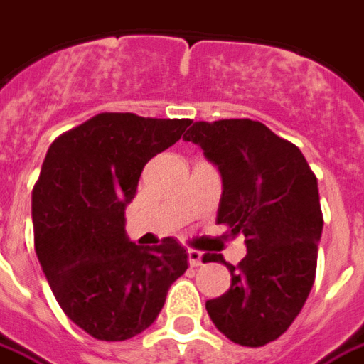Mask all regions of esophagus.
Wrapping results in <instances>:
<instances>
[{"label": "esophagus", "instance_id": "1", "mask_svg": "<svg viewBox=\"0 0 364 364\" xmlns=\"http://www.w3.org/2000/svg\"><path fill=\"white\" fill-rule=\"evenodd\" d=\"M187 257H189L191 267H198V265H203V253L197 252V250H187Z\"/></svg>", "mask_w": 364, "mask_h": 364}]
</instances>
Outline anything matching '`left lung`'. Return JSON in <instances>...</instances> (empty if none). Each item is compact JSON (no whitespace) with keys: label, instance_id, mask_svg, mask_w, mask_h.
<instances>
[{"label":"left lung","instance_id":"obj_1","mask_svg":"<svg viewBox=\"0 0 364 364\" xmlns=\"http://www.w3.org/2000/svg\"><path fill=\"white\" fill-rule=\"evenodd\" d=\"M222 175L216 222L245 236L247 255L230 265V289L206 312L230 341L261 347L281 337L312 290L323 216L318 179L289 140L252 119L198 120L183 136Z\"/></svg>","mask_w":364,"mask_h":364}]
</instances>
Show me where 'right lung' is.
<instances>
[{
  "label": "right lung",
  "mask_w": 364,
  "mask_h": 364,
  "mask_svg": "<svg viewBox=\"0 0 364 364\" xmlns=\"http://www.w3.org/2000/svg\"><path fill=\"white\" fill-rule=\"evenodd\" d=\"M189 124L99 112L46 151L33 189L36 255L60 308L95 339L124 341L150 328L189 267L173 237L144 250L124 232L144 166Z\"/></svg>",
  "instance_id": "right-lung-1"
}]
</instances>
